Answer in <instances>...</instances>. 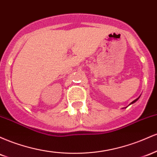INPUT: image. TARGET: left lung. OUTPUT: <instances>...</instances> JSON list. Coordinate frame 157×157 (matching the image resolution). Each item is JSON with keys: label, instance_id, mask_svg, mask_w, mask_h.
I'll return each instance as SVG.
<instances>
[{"label": "left lung", "instance_id": "1", "mask_svg": "<svg viewBox=\"0 0 157 157\" xmlns=\"http://www.w3.org/2000/svg\"><path fill=\"white\" fill-rule=\"evenodd\" d=\"M140 97H138V98H136V100H134V101H132V102H131V103H130V104H129V105H131V104H133V103H134V102H136V101H137V100H139V98H140ZM127 107H128V106H127ZM127 107H125V108H127Z\"/></svg>", "mask_w": 157, "mask_h": 157}]
</instances>
